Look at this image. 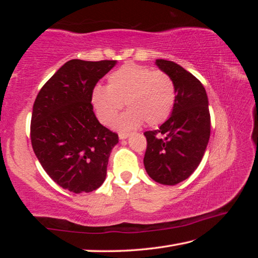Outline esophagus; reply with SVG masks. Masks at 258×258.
I'll return each instance as SVG.
<instances>
[{
    "instance_id": "1",
    "label": "esophagus",
    "mask_w": 258,
    "mask_h": 258,
    "mask_svg": "<svg viewBox=\"0 0 258 258\" xmlns=\"http://www.w3.org/2000/svg\"><path fill=\"white\" fill-rule=\"evenodd\" d=\"M130 135V133L128 132H120L119 134H118V137H119V139H121V140H124V139H126Z\"/></svg>"
}]
</instances>
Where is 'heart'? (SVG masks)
Wrapping results in <instances>:
<instances>
[{
    "instance_id": "heart-1",
    "label": "heart",
    "mask_w": 258,
    "mask_h": 258,
    "mask_svg": "<svg viewBox=\"0 0 258 258\" xmlns=\"http://www.w3.org/2000/svg\"><path fill=\"white\" fill-rule=\"evenodd\" d=\"M175 98V84L168 74L127 62L109 75L107 87H94L91 101L104 125L115 120L125 103L130 110L116 121V126L130 130L143 121L150 126L164 123L173 111Z\"/></svg>"
}]
</instances>
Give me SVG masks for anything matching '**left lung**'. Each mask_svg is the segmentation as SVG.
<instances>
[{
    "mask_svg": "<svg viewBox=\"0 0 258 258\" xmlns=\"http://www.w3.org/2000/svg\"><path fill=\"white\" fill-rule=\"evenodd\" d=\"M156 64L175 84L172 115L158 130L147 131L143 158L152 180L165 185L184 181L198 167L211 135V113L205 87L197 77L173 61L158 59Z\"/></svg>",
    "mask_w": 258,
    "mask_h": 258,
    "instance_id": "left-lung-1",
    "label": "left lung"
}]
</instances>
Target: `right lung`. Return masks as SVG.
I'll use <instances>...</instances> for the list:
<instances>
[{"label":"right lung","mask_w":258,"mask_h":258,"mask_svg":"<svg viewBox=\"0 0 258 258\" xmlns=\"http://www.w3.org/2000/svg\"><path fill=\"white\" fill-rule=\"evenodd\" d=\"M116 60L73 59L38 92L30 120V141L42 167L68 191L92 192L102 184L118 134L99 123L92 91Z\"/></svg>","instance_id":"right-lung-1"}]
</instances>
